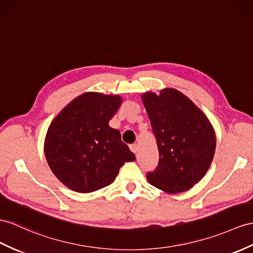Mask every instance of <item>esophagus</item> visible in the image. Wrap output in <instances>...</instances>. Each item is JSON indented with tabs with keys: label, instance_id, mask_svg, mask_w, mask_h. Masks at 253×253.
<instances>
[{
	"label": "esophagus",
	"instance_id": "1",
	"mask_svg": "<svg viewBox=\"0 0 253 253\" xmlns=\"http://www.w3.org/2000/svg\"><path fill=\"white\" fill-rule=\"evenodd\" d=\"M130 149L133 153H136L137 150H138V147H137L136 144H132V145H130Z\"/></svg>",
	"mask_w": 253,
	"mask_h": 253
}]
</instances>
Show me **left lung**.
<instances>
[{
    "label": "left lung",
    "instance_id": "obj_1",
    "mask_svg": "<svg viewBox=\"0 0 253 253\" xmlns=\"http://www.w3.org/2000/svg\"><path fill=\"white\" fill-rule=\"evenodd\" d=\"M159 148L158 168L147 174L166 193L184 192L205 176L215 151V133L206 115L180 91L141 94Z\"/></svg>",
    "mask_w": 253,
    "mask_h": 253
}]
</instances>
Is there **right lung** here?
I'll list each match as a JSON object with an SVG mask.
<instances>
[{
  "label": "right lung",
  "mask_w": 253,
  "mask_h": 253,
  "mask_svg": "<svg viewBox=\"0 0 253 253\" xmlns=\"http://www.w3.org/2000/svg\"><path fill=\"white\" fill-rule=\"evenodd\" d=\"M118 94L84 92L55 116L44 151L54 176L69 189L90 193L112 183L134 153L108 122L119 109Z\"/></svg>",
  "instance_id": "add662e5"
}]
</instances>
